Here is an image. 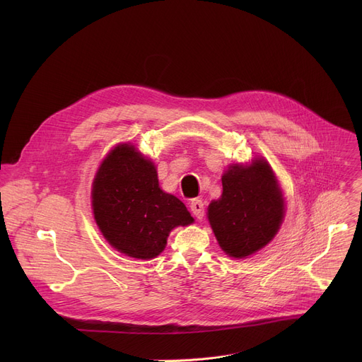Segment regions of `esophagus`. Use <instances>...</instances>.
Segmentation results:
<instances>
[{
  "mask_svg": "<svg viewBox=\"0 0 362 362\" xmlns=\"http://www.w3.org/2000/svg\"><path fill=\"white\" fill-rule=\"evenodd\" d=\"M191 211L192 214L198 218V220H202L205 217V208H204V202L201 199H192L191 201Z\"/></svg>",
  "mask_w": 362,
  "mask_h": 362,
  "instance_id": "obj_1",
  "label": "esophagus"
}]
</instances>
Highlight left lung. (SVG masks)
I'll list each match as a JSON object with an SVG mask.
<instances>
[{"instance_id":"left-lung-1","label":"left lung","mask_w":362,"mask_h":362,"mask_svg":"<svg viewBox=\"0 0 362 362\" xmlns=\"http://www.w3.org/2000/svg\"><path fill=\"white\" fill-rule=\"evenodd\" d=\"M223 194L208 205V220L221 250L245 258L264 248L279 232L284 201L269 163L232 164L221 177Z\"/></svg>"}]
</instances>
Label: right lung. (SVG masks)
Here are the masks:
<instances>
[{
    "label": "right lung",
    "instance_id": "obj_1",
    "mask_svg": "<svg viewBox=\"0 0 362 362\" xmlns=\"http://www.w3.org/2000/svg\"><path fill=\"white\" fill-rule=\"evenodd\" d=\"M92 210L112 248L139 259L160 255L170 232L194 221L180 199L161 191L154 163L129 144L101 163L92 183Z\"/></svg>",
    "mask_w": 362,
    "mask_h": 362
}]
</instances>
